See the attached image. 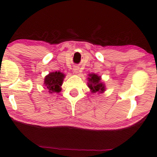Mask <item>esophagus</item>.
Returning <instances> with one entry per match:
<instances>
[{"label":"esophagus","mask_w":157,"mask_h":157,"mask_svg":"<svg viewBox=\"0 0 157 157\" xmlns=\"http://www.w3.org/2000/svg\"><path fill=\"white\" fill-rule=\"evenodd\" d=\"M73 70H74V72H75V73H78V72H79V67H77V66L74 67H73Z\"/></svg>","instance_id":"34e87169"}]
</instances>
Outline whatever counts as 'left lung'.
Instances as JSON below:
<instances>
[{
  "instance_id": "1",
  "label": "left lung",
  "mask_w": 157,
  "mask_h": 157,
  "mask_svg": "<svg viewBox=\"0 0 157 157\" xmlns=\"http://www.w3.org/2000/svg\"><path fill=\"white\" fill-rule=\"evenodd\" d=\"M88 78V87L92 93H103L105 90V84L101 82V76L97 74H89Z\"/></svg>"
}]
</instances>
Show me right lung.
I'll return each instance as SVG.
<instances>
[{"label":"right lung","mask_w":157,"mask_h":157,"mask_svg":"<svg viewBox=\"0 0 157 157\" xmlns=\"http://www.w3.org/2000/svg\"><path fill=\"white\" fill-rule=\"evenodd\" d=\"M65 77L64 73L61 72H53L49 73L44 78V85L50 93H59L61 90L63 80Z\"/></svg>","instance_id":"add662e5"}]
</instances>
